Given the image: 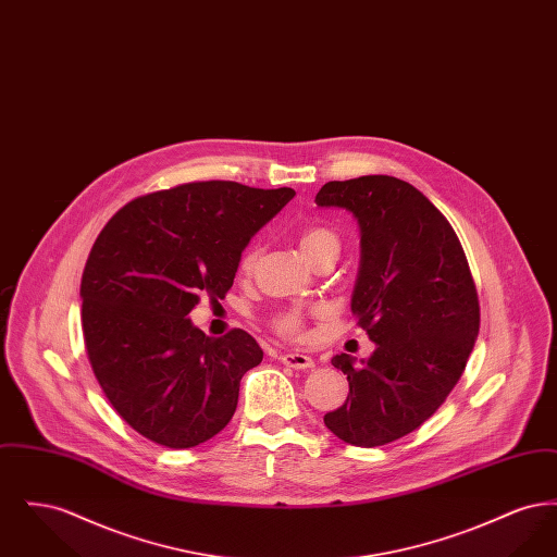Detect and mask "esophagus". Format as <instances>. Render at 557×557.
I'll return each instance as SVG.
<instances>
[{
	"label": "esophagus",
	"instance_id": "esophagus-1",
	"mask_svg": "<svg viewBox=\"0 0 557 557\" xmlns=\"http://www.w3.org/2000/svg\"><path fill=\"white\" fill-rule=\"evenodd\" d=\"M280 359L284 366L294 368V370H311L315 366V361L305 352H284Z\"/></svg>",
	"mask_w": 557,
	"mask_h": 557
}]
</instances>
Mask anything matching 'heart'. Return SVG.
<instances>
[{
    "label": "heart",
    "instance_id": "1",
    "mask_svg": "<svg viewBox=\"0 0 557 557\" xmlns=\"http://www.w3.org/2000/svg\"><path fill=\"white\" fill-rule=\"evenodd\" d=\"M298 246H300L302 255L313 263V261H318L321 257H327V255L338 257V252H341V236H338V232H334L332 227L311 225V227H307V230L300 232ZM259 257H261V248H259L257 244H250V246L242 252V257H239V273H252V269L257 267ZM271 327H273L280 336L296 338V336H302L305 318H302V313H300L298 309H284V311H277V313L271 318Z\"/></svg>",
    "mask_w": 557,
    "mask_h": 557
}]
</instances>
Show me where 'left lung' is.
Wrapping results in <instances>:
<instances>
[{"mask_svg": "<svg viewBox=\"0 0 557 557\" xmlns=\"http://www.w3.org/2000/svg\"><path fill=\"white\" fill-rule=\"evenodd\" d=\"M315 202L359 221L350 309L375 343L363 366L346 352L332 359L348 397L323 422L348 445H388L432 418L459 382L480 330L476 284L449 221L411 184L388 175L327 182Z\"/></svg>", "mask_w": 557, "mask_h": 557, "instance_id": "1", "label": "left lung"}]
</instances>
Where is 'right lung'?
<instances>
[{
	"mask_svg": "<svg viewBox=\"0 0 557 557\" xmlns=\"http://www.w3.org/2000/svg\"><path fill=\"white\" fill-rule=\"evenodd\" d=\"M292 187L191 182L133 198L112 214L81 277L87 359L114 411L148 441L189 449L230 424L239 380L263 361L257 341L211 338L187 313L225 298L248 239Z\"/></svg>",
	"mask_w": 557,
	"mask_h": 557,
	"instance_id": "1",
	"label": "right lung"
}]
</instances>
